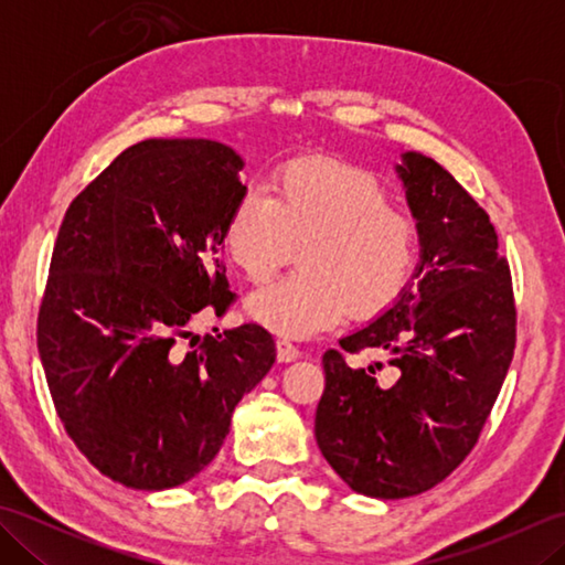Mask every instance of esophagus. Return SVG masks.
Returning a JSON list of instances; mask_svg holds the SVG:
<instances>
[{
    "label": "esophagus",
    "instance_id": "1",
    "mask_svg": "<svg viewBox=\"0 0 565 565\" xmlns=\"http://www.w3.org/2000/svg\"><path fill=\"white\" fill-rule=\"evenodd\" d=\"M276 356H279V362H294V359L301 356V350H298V344L284 338L276 340Z\"/></svg>",
    "mask_w": 565,
    "mask_h": 565
}]
</instances>
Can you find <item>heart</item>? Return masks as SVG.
Here are the masks:
<instances>
[{
    "label": "heart",
    "mask_w": 565,
    "mask_h": 565,
    "mask_svg": "<svg viewBox=\"0 0 565 565\" xmlns=\"http://www.w3.org/2000/svg\"><path fill=\"white\" fill-rule=\"evenodd\" d=\"M269 194L247 191L223 227V247L252 284H267L301 247V269L247 301L252 320L310 338L354 313L386 310L411 281L417 227L356 164L310 158L284 164Z\"/></svg>",
    "instance_id": "obj_1"
}]
</instances>
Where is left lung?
Here are the masks:
<instances>
[{"label":"left lung","mask_w":565,"mask_h":565,"mask_svg":"<svg viewBox=\"0 0 565 565\" xmlns=\"http://www.w3.org/2000/svg\"><path fill=\"white\" fill-rule=\"evenodd\" d=\"M395 170L417 221V281L322 354L316 411L328 463L356 493L381 500L425 493L471 454L518 342L510 264L488 213L425 154L405 152ZM364 349L392 354L393 384L343 362Z\"/></svg>","instance_id":"obj_1"}]
</instances>
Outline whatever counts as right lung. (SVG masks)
<instances>
[{
    "label": "right lung",
    "mask_w": 565,
    "mask_h": 565,
    "mask_svg": "<svg viewBox=\"0 0 565 565\" xmlns=\"http://www.w3.org/2000/svg\"><path fill=\"white\" fill-rule=\"evenodd\" d=\"M239 170L223 142L142 140L60 225L35 338L70 439L116 483L164 490L203 471L276 359L257 322L179 350L191 318L235 298L221 252Z\"/></svg>",
    "instance_id": "obj_1"
}]
</instances>
